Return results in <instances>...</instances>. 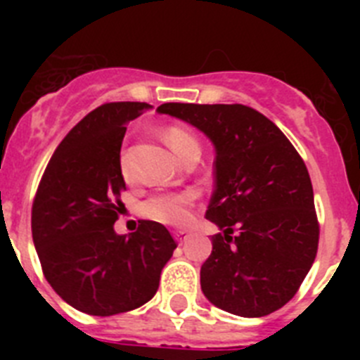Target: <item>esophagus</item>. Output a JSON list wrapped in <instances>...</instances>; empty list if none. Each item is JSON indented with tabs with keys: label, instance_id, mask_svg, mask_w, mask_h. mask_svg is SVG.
I'll return each instance as SVG.
<instances>
[{
	"label": "esophagus",
	"instance_id": "esophagus-1",
	"mask_svg": "<svg viewBox=\"0 0 360 360\" xmlns=\"http://www.w3.org/2000/svg\"><path fill=\"white\" fill-rule=\"evenodd\" d=\"M187 236H189V234H187V231L174 232V238H176V241H180V243H184V241L187 240Z\"/></svg>",
	"mask_w": 360,
	"mask_h": 360
}]
</instances>
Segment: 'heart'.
<instances>
[{"label": "heart", "mask_w": 360, "mask_h": 360, "mask_svg": "<svg viewBox=\"0 0 360 360\" xmlns=\"http://www.w3.org/2000/svg\"><path fill=\"white\" fill-rule=\"evenodd\" d=\"M164 139L171 151L176 155L180 160L189 149L198 148V141L191 131H187L182 126H169L165 128ZM120 173L124 176H129L126 158H120ZM195 191H180V193H162L155 195L142 203V214L149 219H155L164 225H184L189 219V209L195 203Z\"/></svg>", "instance_id": "heart-1"}]
</instances>
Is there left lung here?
I'll return each mask as SVG.
<instances>
[{"mask_svg": "<svg viewBox=\"0 0 360 360\" xmlns=\"http://www.w3.org/2000/svg\"><path fill=\"white\" fill-rule=\"evenodd\" d=\"M158 113L195 126L214 146L205 218L221 232L200 270L203 295L241 317L290 301L316 259L319 224L303 158L272 120L243 104L167 103Z\"/></svg>", "mask_w": 360, "mask_h": 360, "instance_id": "1", "label": "left lung"}]
</instances>
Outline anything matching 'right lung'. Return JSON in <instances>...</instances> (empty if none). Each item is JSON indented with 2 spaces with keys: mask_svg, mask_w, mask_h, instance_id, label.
Here are the masks:
<instances>
[{
  "mask_svg": "<svg viewBox=\"0 0 360 360\" xmlns=\"http://www.w3.org/2000/svg\"><path fill=\"white\" fill-rule=\"evenodd\" d=\"M153 106H98L63 139L44 169L32 207V238L44 278L57 295L90 316L135 310L157 294L160 272L176 249L169 231L141 219L117 234L120 148L126 122Z\"/></svg>",
  "mask_w": 360,
  "mask_h": 360,
  "instance_id": "1",
  "label": "right lung"
}]
</instances>
